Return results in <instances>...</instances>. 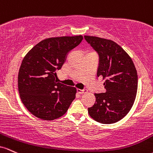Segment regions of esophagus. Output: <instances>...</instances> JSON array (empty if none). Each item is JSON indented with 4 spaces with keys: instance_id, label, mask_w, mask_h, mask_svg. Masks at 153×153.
<instances>
[{
    "instance_id": "esophagus-1",
    "label": "esophagus",
    "mask_w": 153,
    "mask_h": 153,
    "mask_svg": "<svg viewBox=\"0 0 153 153\" xmlns=\"http://www.w3.org/2000/svg\"><path fill=\"white\" fill-rule=\"evenodd\" d=\"M77 92H78L79 94H85L86 92H87V90H79V89H77L76 90Z\"/></svg>"
}]
</instances>
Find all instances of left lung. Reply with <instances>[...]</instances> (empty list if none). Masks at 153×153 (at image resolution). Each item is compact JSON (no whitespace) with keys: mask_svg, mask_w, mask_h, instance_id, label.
Segmentation results:
<instances>
[{"mask_svg":"<svg viewBox=\"0 0 153 153\" xmlns=\"http://www.w3.org/2000/svg\"><path fill=\"white\" fill-rule=\"evenodd\" d=\"M99 55L97 77H102L105 92L95 93V103L88 108L97 122L111 124L120 121L131 110L137 95L138 78L134 64L117 43L94 36H85Z\"/></svg>","mask_w":153,"mask_h":153,"instance_id":"1","label":"left lung"}]
</instances>
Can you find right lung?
<instances>
[{"label": "right lung", "mask_w": 153, "mask_h": 153, "mask_svg": "<svg viewBox=\"0 0 153 153\" xmlns=\"http://www.w3.org/2000/svg\"><path fill=\"white\" fill-rule=\"evenodd\" d=\"M83 39L82 35L43 39L27 53L18 75L20 97L36 117L52 121L66 113L75 99L76 90L56 82L70 51Z\"/></svg>", "instance_id": "add662e5"}]
</instances>
